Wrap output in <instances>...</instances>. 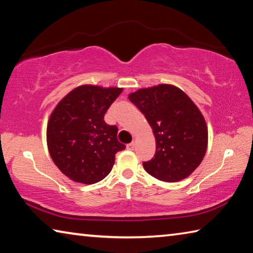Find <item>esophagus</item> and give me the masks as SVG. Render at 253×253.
I'll use <instances>...</instances> for the list:
<instances>
[{
  "label": "esophagus",
  "instance_id": "esophagus-1",
  "mask_svg": "<svg viewBox=\"0 0 253 253\" xmlns=\"http://www.w3.org/2000/svg\"><path fill=\"white\" fill-rule=\"evenodd\" d=\"M126 147H127L128 151H132V149L135 148V143L131 142V143H129V144H127Z\"/></svg>",
  "mask_w": 253,
  "mask_h": 253
}]
</instances>
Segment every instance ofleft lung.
<instances>
[{"instance_id":"8db88e82","label":"left lung","mask_w":253,"mask_h":253,"mask_svg":"<svg viewBox=\"0 0 253 253\" xmlns=\"http://www.w3.org/2000/svg\"><path fill=\"white\" fill-rule=\"evenodd\" d=\"M128 98L146 117L155 136V155L143 163L145 170L164 182L187 177L208 147L207 123L198 107L172 84L139 89Z\"/></svg>"}]
</instances>
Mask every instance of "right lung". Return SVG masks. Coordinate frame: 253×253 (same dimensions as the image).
Wrapping results in <instances>:
<instances>
[{
  "label": "right lung",
  "mask_w": 253,
  "mask_h": 253,
  "mask_svg": "<svg viewBox=\"0 0 253 253\" xmlns=\"http://www.w3.org/2000/svg\"><path fill=\"white\" fill-rule=\"evenodd\" d=\"M122 88L80 85L55 107L46 127L50 156L72 181L93 184L110 173L116 153L125 149L118 127L104 121Z\"/></svg>",
  "instance_id": "obj_1"
}]
</instances>
